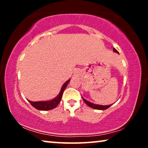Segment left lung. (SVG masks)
<instances>
[{
    "instance_id": "8db88e82",
    "label": "left lung",
    "mask_w": 148,
    "mask_h": 148,
    "mask_svg": "<svg viewBox=\"0 0 148 148\" xmlns=\"http://www.w3.org/2000/svg\"><path fill=\"white\" fill-rule=\"evenodd\" d=\"M113 51L115 52H117V53H119L118 51H117V50L115 49V48H113ZM83 100H84V102L86 103V104L88 105V106L91 107V108H94V109H98V110H106V109L108 108L109 107H110L111 105H112V104H111V105H108V106H102V105H98V104H92V103H91L90 102H88V101H87L86 100H85L84 98H83Z\"/></svg>"
}]
</instances>
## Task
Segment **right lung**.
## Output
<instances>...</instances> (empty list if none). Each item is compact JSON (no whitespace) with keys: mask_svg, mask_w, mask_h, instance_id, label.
I'll list each match as a JSON object with an SVG mask.
<instances>
[{"mask_svg":"<svg viewBox=\"0 0 148 148\" xmlns=\"http://www.w3.org/2000/svg\"><path fill=\"white\" fill-rule=\"evenodd\" d=\"M70 82V79L66 81V82L63 84V86H62L61 90H60V92L59 94L56 96L53 100H50V101H46V102H32V101L28 100L30 104H32V106H34V108L38 109V110H52L54 108H56V106H58V104H59L60 100H61L62 94H63V92L64 89L66 88V86H67L69 82Z\"/></svg>","mask_w":148,"mask_h":148,"instance_id":"obj_1","label":"right lung"}]
</instances>
